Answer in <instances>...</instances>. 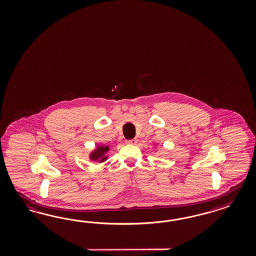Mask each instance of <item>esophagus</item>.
Listing matches in <instances>:
<instances>
[{"label": "esophagus", "instance_id": "esophagus-1", "mask_svg": "<svg viewBox=\"0 0 256 256\" xmlns=\"http://www.w3.org/2000/svg\"><path fill=\"white\" fill-rule=\"evenodd\" d=\"M138 142V140L137 139H132L130 140H126V144H136Z\"/></svg>", "mask_w": 256, "mask_h": 256}]
</instances>
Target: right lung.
<instances>
[{
	"mask_svg": "<svg viewBox=\"0 0 256 256\" xmlns=\"http://www.w3.org/2000/svg\"><path fill=\"white\" fill-rule=\"evenodd\" d=\"M110 151V148L107 146H98L94 149L90 153L89 158L91 162H104L108 160L107 153Z\"/></svg>",
	"mask_w": 256,
	"mask_h": 256,
	"instance_id": "add662e5",
	"label": "right lung"
}]
</instances>
